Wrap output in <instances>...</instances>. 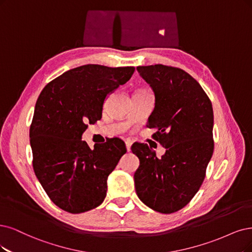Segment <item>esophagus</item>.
<instances>
[{"mask_svg": "<svg viewBox=\"0 0 252 252\" xmlns=\"http://www.w3.org/2000/svg\"><path fill=\"white\" fill-rule=\"evenodd\" d=\"M126 151L129 152L131 151V146H132V142L131 141H126Z\"/></svg>", "mask_w": 252, "mask_h": 252, "instance_id": "34e87169", "label": "esophagus"}]
</instances>
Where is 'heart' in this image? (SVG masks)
I'll return each instance as SVG.
<instances>
[{"instance_id": "heart-1", "label": "heart", "mask_w": 252, "mask_h": 252, "mask_svg": "<svg viewBox=\"0 0 252 252\" xmlns=\"http://www.w3.org/2000/svg\"><path fill=\"white\" fill-rule=\"evenodd\" d=\"M139 91H144V90H139Z\"/></svg>"}]
</instances>
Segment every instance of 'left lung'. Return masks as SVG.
<instances>
[{
  "mask_svg": "<svg viewBox=\"0 0 252 252\" xmlns=\"http://www.w3.org/2000/svg\"><path fill=\"white\" fill-rule=\"evenodd\" d=\"M155 92L147 126L166 148L158 158L146 143H134L140 165L134 174L136 193L154 211L178 212L191 201L206 178L214 152L212 102L199 83L185 70L162 64L138 66Z\"/></svg>",
  "mask_w": 252,
  "mask_h": 252,
  "instance_id": "obj_1",
  "label": "left lung"
}]
</instances>
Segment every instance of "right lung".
Listing matches in <instances>:
<instances>
[{
    "label": "right lung",
    "instance_id": "1",
    "mask_svg": "<svg viewBox=\"0 0 252 252\" xmlns=\"http://www.w3.org/2000/svg\"><path fill=\"white\" fill-rule=\"evenodd\" d=\"M134 71V66L83 65L46 84L37 98L30 126L33 169L63 211L80 214L104 201L108 176L126 153V144L110 138L91 150L81 139L88 125L101 118L106 96Z\"/></svg>",
    "mask_w": 252,
    "mask_h": 252
}]
</instances>
